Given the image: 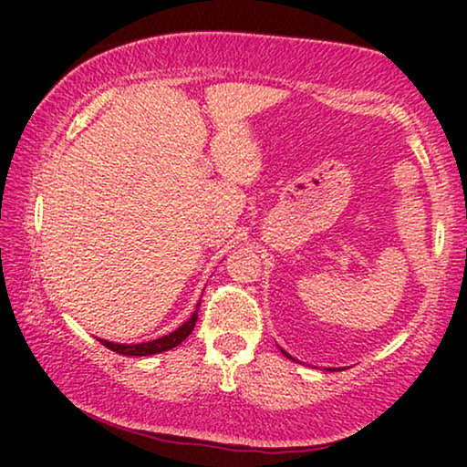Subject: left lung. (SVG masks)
<instances>
[{
	"instance_id": "8db88e82",
	"label": "left lung",
	"mask_w": 467,
	"mask_h": 467,
	"mask_svg": "<svg viewBox=\"0 0 467 467\" xmlns=\"http://www.w3.org/2000/svg\"><path fill=\"white\" fill-rule=\"evenodd\" d=\"M283 355H286V353H285V350H283ZM286 357H289V355H286ZM289 359H291V357H289Z\"/></svg>"
}]
</instances>
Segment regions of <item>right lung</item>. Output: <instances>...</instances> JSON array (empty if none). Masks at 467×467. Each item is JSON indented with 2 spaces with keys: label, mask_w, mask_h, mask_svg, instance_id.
Masks as SVG:
<instances>
[{
  "label": "right lung",
  "mask_w": 467,
  "mask_h": 467,
  "mask_svg": "<svg viewBox=\"0 0 467 467\" xmlns=\"http://www.w3.org/2000/svg\"><path fill=\"white\" fill-rule=\"evenodd\" d=\"M197 310H200V304H197L193 317H191L187 323H182L181 327H178L176 331H171L170 336L159 337V340H150V342H142V344H114V342H108V340H99V342L104 344L106 348L114 350V353L127 355V357H146V355L163 353V350L174 348V347H178V344H181L182 340H187L189 334H191V331H193V327H195Z\"/></svg>",
  "instance_id": "obj_1"
}]
</instances>
